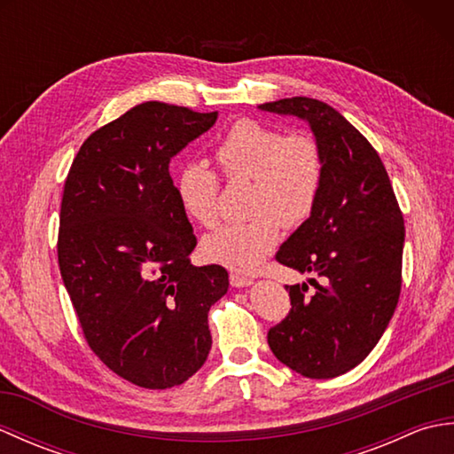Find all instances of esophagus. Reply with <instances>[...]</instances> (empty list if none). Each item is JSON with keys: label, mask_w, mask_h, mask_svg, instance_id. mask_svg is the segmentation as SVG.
Returning a JSON list of instances; mask_svg holds the SVG:
<instances>
[{"label": "esophagus", "mask_w": 454, "mask_h": 454, "mask_svg": "<svg viewBox=\"0 0 454 454\" xmlns=\"http://www.w3.org/2000/svg\"><path fill=\"white\" fill-rule=\"evenodd\" d=\"M254 283V278L249 277V275H244V273H239V271H232L230 273V285L232 286H247V285H252Z\"/></svg>", "instance_id": "1"}]
</instances>
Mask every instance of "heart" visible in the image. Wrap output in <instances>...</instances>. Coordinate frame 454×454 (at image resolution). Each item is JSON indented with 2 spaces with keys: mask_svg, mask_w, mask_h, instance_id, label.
<instances>
[{
  "mask_svg": "<svg viewBox=\"0 0 454 454\" xmlns=\"http://www.w3.org/2000/svg\"><path fill=\"white\" fill-rule=\"evenodd\" d=\"M228 181H252L247 208L254 218L220 228L202 244L212 262L255 269L273 252L285 228L310 218L324 183L320 144L306 132H288L254 119L236 121L215 150ZM177 197L200 226L215 228L220 218V179L215 169L192 161L181 169Z\"/></svg>",
  "mask_w": 454,
  "mask_h": 454,
  "instance_id": "1",
  "label": "heart"
}]
</instances>
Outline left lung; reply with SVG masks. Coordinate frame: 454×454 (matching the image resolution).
<instances>
[{
    "mask_svg": "<svg viewBox=\"0 0 454 454\" xmlns=\"http://www.w3.org/2000/svg\"><path fill=\"white\" fill-rule=\"evenodd\" d=\"M259 109L310 124L324 156L316 208L275 259L308 285H286L291 310L267 333L273 355L306 379L355 369L379 343L402 291L403 216L379 153L330 105L278 99Z\"/></svg>",
    "mask_w": 454,
    "mask_h": 454,
    "instance_id": "obj_1",
    "label": "left lung"
}]
</instances>
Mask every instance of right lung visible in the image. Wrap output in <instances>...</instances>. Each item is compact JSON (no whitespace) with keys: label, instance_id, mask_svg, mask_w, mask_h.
I'll return each mask as SVG.
<instances>
[{"label":"right lung","instance_id":"obj_1","mask_svg":"<svg viewBox=\"0 0 454 454\" xmlns=\"http://www.w3.org/2000/svg\"><path fill=\"white\" fill-rule=\"evenodd\" d=\"M218 113L146 101L91 132L64 183L58 267L91 351L140 388L166 390L205 364L220 265H191L197 236L169 160Z\"/></svg>","mask_w":454,"mask_h":454}]
</instances>
